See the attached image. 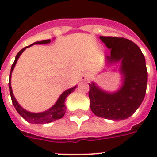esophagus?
Wrapping results in <instances>:
<instances>
[{"mask_svg":"<svg viewBox=\"0 0 157 157\" xmlns=\"http://www.w3.org/2000/svg\"><path fill=\"white\" fill-rule=\"evenodd\" d=\"M81 80H82V81H86V77L85 76H81Z\"/></svg>","mask_w":157,"mask_h":157,"instance_id":"obj_1","label":"esophagus"}]
</instances>
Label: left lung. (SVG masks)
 I'll return each mask as SVG.
<instances>
[{
	"instance_id": "1",
	"label": "left lung",
	"mask_w": 157,
	"mask_h": 157,
	"mask_svg": "<svg viewBox=\"0 0 157 157\" xmlns=\"http://www.w3.org/2000/svg\"><path fill=\"white\" fill-rule=\"evenodd\" d=\"M110 49L106 56L108 64L121 63L119 67L122 85L116 92L103 90L94 82L89 83V98L93 113L105 119L120 121L131 117L145 97L147 71L144 55L131 40L122 37L100 36Z\"/></svg>"
}]
</instances>
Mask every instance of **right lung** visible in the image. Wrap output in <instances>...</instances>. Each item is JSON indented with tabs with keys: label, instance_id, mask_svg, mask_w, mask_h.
I'll return each instance as SVG.
<instances>
[{
	"label": "right lung",
	"instance_id": "add662e5",
	"mask_svg": "<svg viewBox=\"0 0 157 157\" xmlns=\"http://www.w3.org/2000/svg\"><path fill=\"white\" fill-rule=\"evenodd\" d=\"M50 42V40H41V41H36V42H34L33 44H32L29 46H27V47H30L33 45H42V44H48V43ZM24 47L23 49L19 51V52L17 54L15 57V60L13 62V63L12 64V67H11L10 73V79H9V89H10V94L11 100H12V103L13 104V107H15L16 111L18 112V114L20 115L21 117H23V119L26 120L27 121L29 122V123H32V124H45V123H50V122L54 121H56V120L61 119L62 117H63L65 112H66V106H65V100H66V98L67 96L73 92L74 90L76 88V86H74L72 88H70L68 90H67L62 94L61 95L59 96V98H58V100L55 103V104L51 107L50 109L46 110L45 112H38V113H34V112H30L26 111L25 109H23V107H21L19 103L17 102V100L14 98L13 96V91H12V88H11V73L13 71L14 67H15V64L18 61V58L20 56L22 53L26 50V48Z\"/></svg>",
	"mask_w": 157,
	"mask_h": 157
}]
</instances>
